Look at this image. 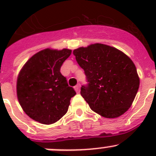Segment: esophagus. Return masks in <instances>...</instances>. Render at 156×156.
<instances>
[{
  "label": "esophagus",
  "instance_id": "obj_1",
  "mask_svg": "<svg viewBox=\"0 0 156 156\" xmlns=\"http://www.w3.org/2000/svg\"><path fill=\"white\" fill-rule=\"evenodd\" d=\"M80 83H78L76 86L74 87V89H75V90L77 92V93L80 91Z\"/></svg>",
  "mask_w": 156,
  "mask_h": 156
}]
</instances>
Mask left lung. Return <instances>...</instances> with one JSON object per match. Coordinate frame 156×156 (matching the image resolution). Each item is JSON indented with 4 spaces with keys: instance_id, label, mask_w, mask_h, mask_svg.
Segmentation results:
<instances>
[{
    "instance_id": "1",
    "label": "left lung",
    "mask_w": 156,
    "mask_h": 156,
    "mask_svg": "<svg viewBox=\"0 0 156 156\" xmlns=\"http://www.w3.org/2000/svg\"><path fill=\"white\" fill-rule=\"evenodd\" d=\"M84 70L87 84L80 94L94 112L105 118H116L131 106L140 84L132 60L113 47L94 44L73 51Z\"/></svg>"
}]
</instances>
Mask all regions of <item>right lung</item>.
Listing matches in <instances>:
<instances>
[{"label": "right lung", "mask_w": 156, "mask_h": 156, "mask_svg": "<svg viewBox=\"0 0 156 156\" xmlns=\"http://www.w3.org/2000/svg\"><path fill=\"white\" fill-rule=\"evenodd\" d=\"M72 51L44 49L32 56L18 76L17 97L23 111L34 120L51 124L68 111L76 94L60 73Z\"/></svg>", "instance_id": "1"}]
</instances>
